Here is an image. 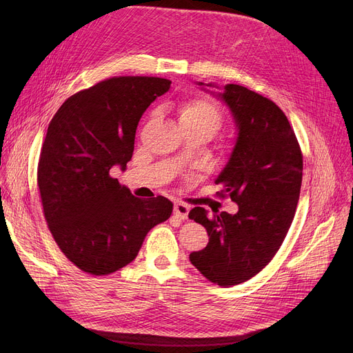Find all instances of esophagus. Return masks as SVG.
Returning <instances> with one entry per match:
<instances>
[{"label": "esophagus", "instance_id": "obj_1", "mask_svg": "<svg viewBox=\"0 0 353 353\" xmlns=\"http://www.w3.org/2000/svg\"><path fill=\"white\" fill-rule=\"evenodd\" d=\"M189 206L188 205H184V203H181V201H177V203H174V210H173V214L177 217V219H180V220H186L188 219V216H189Z\"/></svg>", "mask_w": 353, "mask_h": 353}]
</instances>
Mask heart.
I'll return each instance as SVG.
<instances>
[{
    "instance_id": "1",
    "label": "heart",
    "mask_w": 353,
    "mask_h": 353,
    "mask_svg": "<svg viewBox=\"0 0 353 353\" xmlns=\"http://www.w3.org/2000/svg\"><path fill=\"white\" fill-rule=\"evenodd\" d=\"M220 111L209 100L192 99L179 107V121L181 127H206L210 133L220 124Z\"/></svg>"
}]
</instances>
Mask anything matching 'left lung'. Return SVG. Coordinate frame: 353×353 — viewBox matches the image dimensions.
<instances>
[{"label": "left lung", "instance_id": "obj_1", "mask_svg": "<svg viewBox=\"0 0 353 353\" xmlns=\"http://www.w3.org/2000/svg\"><path fill=\"white\" fill-rule=\"evenodd\" d=\"M197 85L226 104L236 127L216 184H223L239 210H190L189 219L209 234L208 246L190 253V262L210 282L229 288L261 272L283 243L298 206L303 160L288 117L272 100L239 84Z\"/></svg>", "mask_w": 353, "mask_h": 353}]
</instances>
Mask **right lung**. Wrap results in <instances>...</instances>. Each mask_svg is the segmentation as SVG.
Masks as SVG:
<instances>
[{
    "label": "right lung",
    "mask_w": 353,
    "mask_h": 353,
    "mask_svg": "<svg viewBox=\"0 0 353 353\" xmlns=\"http://www.w3.org/2000/svg\"><path fill=\"white\" fill-rule=\"evenodd\" d=\"M170 84L104 80L65 100L48 125L37 173L44 216L61 252L90 274L133 262L148 230L173 212L169 199L134 197L110 176L114 165L127 169L143 113Z\"/></svg>",
    "instance_id": "obj_1"
}]
</instances>
